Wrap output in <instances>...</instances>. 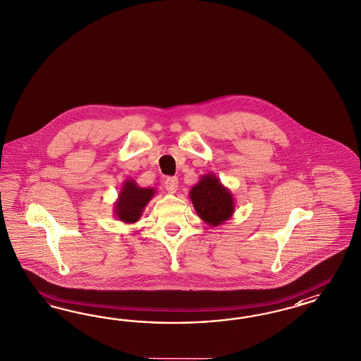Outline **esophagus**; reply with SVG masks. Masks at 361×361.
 Masks as SVG:
<instances>
[{"instance_id":"obj_1","label":"esophagus","mask_w":361,"mask_h":361,"mask_svg":"<svg viewBox=\"0 0 361 361\" xmlns=\"http://www.w3.org/2000/svg\"><path fill=\"white\" fill-rule=\"evenodd\" d=\"M164 187L170 194H175L178 191V178H167L164 182Z\"/></svg>"}]
</instances>
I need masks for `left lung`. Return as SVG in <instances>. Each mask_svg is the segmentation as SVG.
<instances>
[{
    "label": "left lung",
    "mask_w": 361,
    "mask_h": 361,
    "mask_svg": "<svg viewBox=\"0 0 361 361\" xmlns=\"http://www.w3.org/2000/svg\"><path fill=\"white\" fill-rule=\"evenodd\" d=\"M188 197L199 218L211 227H218L231 219L235 211L233 192L221 185L212 173L200 176L198 183L190 190Z\"/></svg>",
    "instance_id": "8db88e82"
}]
</instances>
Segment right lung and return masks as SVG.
<instances>
[{"label":"right lung","mask_w":361,"mask_h":361,"mask_svg":"<svg viewBox=\"0 0 361 361\" xmlns=\"http://www.w3.org/2000/svg\"><path fill=\"white\" fill-rule=\"evenodd\" d=\"M155 192V188L140 187L134 179H126L119 190L118 199L114 202L113 211L116 219L128 224L137 223Z\"/></svg>","instance_id":"add662e5"}]
</instances>
